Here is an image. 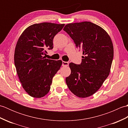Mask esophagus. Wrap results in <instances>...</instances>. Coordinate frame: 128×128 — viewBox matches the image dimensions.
Returning <instances> with one entry per match:
<instances>
[{
  "label": "esophagus",
  "instance_id": "esophagus-1",
  "mask_svg": "<svg viewBox=\"0 0 128 128\" xmlns=\"http://www.w3.org/2000/svg\"><path fill=\"white\" fill-rule=\"evenodd\" d=\"M69 66V62H62V66Z\"/></svg>",
  "mask_w": 128,
  "mask_h": 128
}]
</instances>
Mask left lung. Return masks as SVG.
Returning <instances> with one entry per match:
<instances>
[{
  "instance_id": "obj_1",
  "label": "left lung",
  "mask_w": 128,
  "mask_h": 128,
  "mask_svg": "<svg viewBox=\"0 0 128 128\" xmlns=\"http://www.w3.org/2000/svg\"><path fill=\"white\" fill-rule=\"evenodd\" d=\"M63 30L84 56L80 64H69L71 74L66 78V85L76 96L89 97L110 74L114 54L112 40L104 30L88 21L67 24Z\"/></svg>"
}]
</instances>
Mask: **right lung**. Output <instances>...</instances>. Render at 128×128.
Listing matches in <instances>:
<instances>
[{"mask_svg": "<svg viewBox=\"0 0 128 128\" xmlns=\"http://www.w3.org/2000/svg\"><path fill=\"white\" fill-rule=\"evenodd\" d=\"M64 24H36L28 27L18 40L14 53L15 66L24 89L35 98L50 91L53 78L60 68L62 60L46 59L47 50L53 48V40Z\"/></svg>", "mask_w": 128, "mask_h": 128, "instance_id": "1", "label": "right lung"}]
</instances>
